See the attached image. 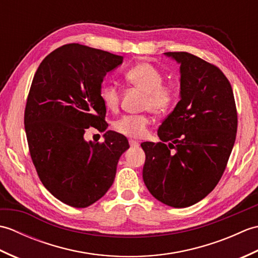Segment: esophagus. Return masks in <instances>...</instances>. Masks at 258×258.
I'll list each match as a JSON object with an SVG mask.
<instances>
[{
  "instance_id": "1",
  "label": "esophagus",
  "mask_w": 258,
  "mask_h": 258,
  "mask_svg": "<svg viewBox=\"0 0 258 258\" xmlns=\"http://www.w3.org/2000/svg\"><path fill=\"white\" fill-rule=\"evenodd\" d=\"M128 142H130L131 147H139V146H140L139 142H136V141H134V140H130Z\"/></svg>"
}]
</instances>
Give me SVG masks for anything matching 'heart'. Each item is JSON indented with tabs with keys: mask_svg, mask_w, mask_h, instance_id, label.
Returning a JSON list of instances; mask_svg holds the SVG:
<instances>
[{
	"mask_svg": "<svg viewBox=\"0 0 258 258\" xmlns=\"http://www.w3.org/2000/svg\"><path fill=\"white\" fill-rule=\"evenodd\" d=\"M124 80L140 91L144 92V108L153 113L167 112L176 98V90L171 84L163 83L164 76L154 65L140 62L125 71ZM120 90L114 83L104 84L101 90V100L109 111H115L119 104ZM151 118L146 115H125L115 122V130L118 133L133 139H140L147 132Z\"/></svg>",
	"mask_w": 258,
	"mask_h": 258,
	"instance_id": "1",
	"label": "heart"
}]
</instances>
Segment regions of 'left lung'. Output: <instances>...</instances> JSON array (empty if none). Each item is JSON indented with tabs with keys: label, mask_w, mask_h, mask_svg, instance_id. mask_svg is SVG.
Wrapping results in <instances>:
<instances>
[{
	"label": "left lung",
	"mask_w": 258,
	"mask_h": 258,
	"mask_svg": "<svg viewBox=\"0 0 258 258\" xmlns=\"http://www.w3.org/2000/svg\"><path fill=\"white\" fill-rule=\"evenodd\" d=\"M164 54L179 64L180 100L158 127L162 142L141 144L143 179L157 201L183 208L220 182L236 139L237 112L220 69L187 52Z\"/></svg>",
	"instance_id": "8db88e82"
}]
</instances>
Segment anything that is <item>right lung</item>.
I'll return each instance as SVG.
<instances>
[{
  "instance_id": "1",
  "label": "right lung",
  "mask_w": 258,
  "mask_h": 258,
  "mask_svg": "<svg viewBox=\"0 0 258 258\" xmlns=\"http://www.w3.org/2000/svg\"><path fill=\"white\" fill-rule=\"evenodd\" d=\"M122 63L123 56L73 43L48 54L33 78L24 113L30 154L45 188L70 206L105 195L130 147L114 131L101 144L84 139L86 128L106 130L102 83Z\"/></svg>"
}]
</instances>
